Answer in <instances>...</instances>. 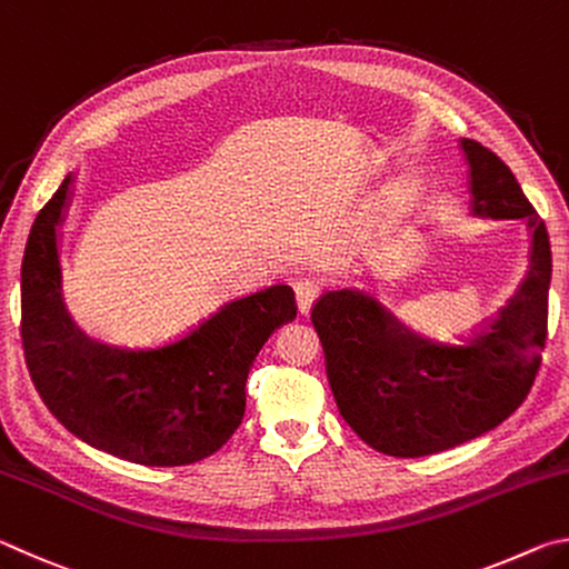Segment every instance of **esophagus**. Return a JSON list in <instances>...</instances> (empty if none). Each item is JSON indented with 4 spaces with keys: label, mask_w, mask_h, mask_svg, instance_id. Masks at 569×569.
Instances as JSON below:
<instances>
[{
    "label": "esophagus",
    "mask_w": 569,
    "mask_h": 569,
    "mask_svg": "<svg viewBox=\"0 0 569 569\" xmlns=\"http://www.w3.org/2000/svg\"><path fill=\"white\" fill-rule=\"evenodd\" d=\"M319 283L316 281H298L296 283V303H298V311H301L303 316H308V311H311V306L316 298H319Z\"/></svg>",
    "instance_id": "esophagus-1"
}]
</instances>
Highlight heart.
<instances>
[{
    "instance_id": "b5f03b06",
    "label": "heart",
    "mask_w": 569,
    "mask_h": 569,
    "mask_svg": "<svg viewBox=\"0 0 569 569\" xmlns=\"http://www.w3.org/2000/svg\"><path fill=\"white\" fill-rule=\"evenodd\" d=\"M417 192H419V186L411 176H401L397 180H391L389 186H383L379 190V196L373 198L371 223L387 226V223H391V220L401 218L413 206Z\"/></svg>"
}]
</instances>
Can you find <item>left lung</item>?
I'll use <instances>...</instances> for the list:
<instances>
[{
    "label": "left lung",
    "instance_id": "1",
    "mask_svg": "<svg viewBox=\"0 0 569 569\" xmlns=\"http://www.w3.org/2000/svg\"><path fill=\"white\" fill-rule=\"evenodd\" d=\"M469 213L525 218L529 271L515 296L459 343L411 333L381 298L361 288L326 291L311 311L326 373L346 423L389 457H429L487 435L532 389L547 339L552 248L542 218L492 150L461 138Z\"/></svg>",
    "mask_w": 569,
    "mask_h": 569
}]
</instances>
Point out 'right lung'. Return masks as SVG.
Returning <instances> with one entry per match:
<instances>
[{"label": "right lung", "instance_id": "1", "mask_svg": "<svg viewBox=\"0 0 569 569\" xmlns=\"http://www.w3.org/2000/svg\"><path fill=\"white\" fill-rule=\"evenodd\" d=\"M74 172L30 230L22 261V343L34 389L62 427L100 451L146 467L213 455L246 413V379L276 329L296 319L288 286L220 306L178 341L120 349L90 339L62 301L60 233Z\"/></svg>", "mask_w": 569, "mask_h": 569}]
</instances>
